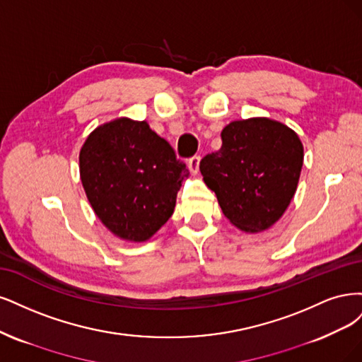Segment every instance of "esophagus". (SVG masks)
<instances>
[{
	"mask_svg": "<svg viewBox=\"0 0 362 362\" xmlns=\"http://www.w3.org/2000/svg\"><path fill=\"white\" fill-rule=\"evenodd\" d=\"M188 167H189L191 173L197 174V173H198V168H200V156H198V155L192 156V158L188 160Z\"/></svg>",
	"mask_w": 362,
	"mask_h": 362,
	"instance_id": "esophagus-1",
	"label": "esophagus"
}]
</instances>
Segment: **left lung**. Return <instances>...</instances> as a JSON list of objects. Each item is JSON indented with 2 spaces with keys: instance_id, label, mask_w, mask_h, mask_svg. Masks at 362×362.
<instances>
[{
  "instance_id": "left-lung-1",
  "label": "left lung",
  "mask_w": 362,
  "mask_h": 362,
  "mask_svg": "<svg viewBox=\"0 0 362 362\" xmlns=\"http://www.w3.org/2000/svg\"><path fill=\"white\" fill-rule=\"evenodd\" d=\"M223 146L200 160L204 183L238 228L257 233L281 218L296 192L304 162L299 136L269 119L227 124Z\"/></svg>"
}]
</instances>
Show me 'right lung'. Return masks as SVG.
I'll return each mask as SVG.
<instances>
[{
  "label": "right lung",
  "mask_w": 362,
  "mask_h": 362,
  "mask_svg": "<svg viewBox=\"0 0 362 362\" xmlns=\"http://www.w3.org/2000/svg\"><path fill=\"white\" fill-rule=\"evenodd\" d=\"M81 182L115 236L143 242L174 212L188 170L146 122L117 119L93 131L79 153Z\"/></svg>",
  "instance_id": "obj_1"
}]
</instances>
